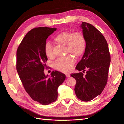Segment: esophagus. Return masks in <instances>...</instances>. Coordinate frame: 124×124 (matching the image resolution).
Listing matches in <instances>:
<instances>
[{"label": "esophagus", "instance_id": "1", "mask_svg": "<svg viewBox=\"0 0 124 124\" xmlns=\"http://www.w3.org/2000/svg\"><path fill=\"white\" fill-rule=\"evenodd\" d=\"M65 76H66L67 77H69L70 76V73H66V74H65Z\"/></svg>", "mask_w": 124, "mask_h": 124}]
</instances>
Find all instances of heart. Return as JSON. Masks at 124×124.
<instances>
[{
	"label": "heart",
	"mask_w": 124,
	"mask_h": 124,
	"mask_svg": "<svg viewBox=\"0 0 124 124\" xmlns=\"http://www.w3.org/2000/svg\"><path fill=\"white\" fill-rule=\"evenodd\" d=\"M57 43L66 45L67 53H71L79 56L85 49L86 40L80 32L64 31L59 33L55 38ZM44 51L46 56L52 58L54 56L53 47L50 41H47L44 46ZM75 63V58L72 55L60 57L53 62V67L56 70L63 72H68L72 69Z\"/></svg>",
	"instance_id": "b5f03b06"
}]
</instances>
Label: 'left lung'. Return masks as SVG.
<instances>
[{"label": "left lung", "mask_w": 124, "mask_h": 124, "mask_svg": "<svg viewBox=\"0 0 124 124\" xmlns=\"http://www.w3.org/2000/svg\"><path fill=\"white\" fill-rule=\"evenodd\" d=\"M86 42L82 59L76 68L83 72L72 73L76 80L75 91L81 101L93 100L102 92L108 81L111 56L107 42L101 32L93 25L83 22L81 25Z\"/></svg>", "instance_id": "obj_1"}]
</instances>
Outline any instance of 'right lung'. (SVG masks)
<instances>
[{
	"instance_id": "right-lung-1",
	"label": "right lung",
	"mask_w": 124,
	"mask_h": 124,
	"mask_svg": "<svg viewBox=\"0 0 124 124\" xmlns=\"http://www.w3.org/2000/svg\"><path fill=\"white\" fill-rule=\"evenodd\" d=\"M57 29L49 27L35 28L25 36L16 52V70L25 90L34 101L47 105L56 101L59 86L65 75L57 71L51 76H45L44 70L47 57L44 46L47 38Z\"/></svg>"
}]
</instances>
